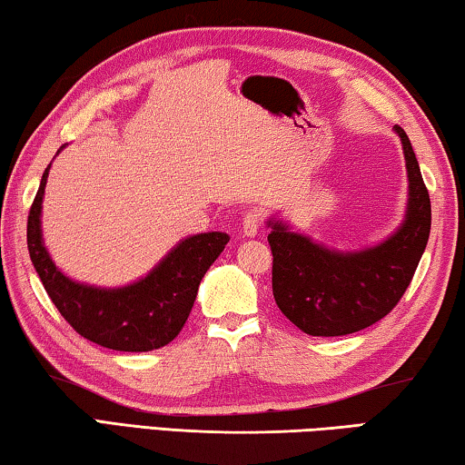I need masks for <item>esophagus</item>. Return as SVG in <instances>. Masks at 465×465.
Here are the masks:
<instances>
[{
    "label": "esophagus",
    "instance_id": "obj_1",
    "mask_svg": "<svg viewBox=\"0 0 465 465\" xmlns=\"http://www.w3.org/2000/svg\"><path fill=\"white\" fill-rule=\"evenodd\" d=\"M262 220H263L262 213L257 210L247 212L245 216H242V226H241L242 234H245V237H255V234L260 232V228H262Z\"/></svg>",
    "mask_w": 465,
    "mask_h": 465
}]
</instances>
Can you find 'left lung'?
<instances>
[{
	"label": "left lung",
	"instance_id": "obj_1",
	"mask_svg": "<svg viewBox=\"0 0 465 465\" xmlns=\"http://www.w3.org/2000/svg\"><path fill=\"white\" fill-rule=\"evenodd\" d=\"M407 170V205L401 224L376 245L341 252L282 220H268L276 305L299 331L312 337H341L376 324L410 287L430 237V197L416 153L401 126Z\"/></svg>",
	"mask_w": 465,
	"mask_h": 465
}]
</instances>
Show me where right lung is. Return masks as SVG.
<instances>
[{"mask_svg": "<svg viewBox=\"0 0 465 465\" xmlns=\"http://www.w3.org/2000/svg\"><path fill=\"white\" fill-rule=\"evenodd\" d=\"M49 168L52 163L41 176L26 226L28 253L49 299L81 337L102 347L137 353L168 345L183 331L199 282L231 237L226 232L191 234L178 241L145 276L124 287L73 281L55 266L43 241L41 212Z\"/></svg>", "mask_w": 465, "mask_h": 465, "instance_id": "add662e5", "label": "right lung"}]
</instances>
